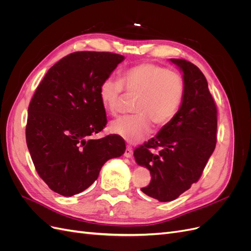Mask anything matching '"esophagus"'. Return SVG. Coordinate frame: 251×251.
I'll return each mask as SVG.
<instances>
[{"label":"esophagus","instance_id":"34e87169","mask_svg":"<svg viewBox=\"0 0 251 251\" xmlns=\"http://www.w3.org/2000/svg\"><path fill=\"white\" fill-rule=\"evenodd\" d=\"M125 156L127 157V158H131L133 156V149L131 146H127L126 149V151H125Z\"/></svg>","mask_w":251,"mask_h":251}]
</instances>
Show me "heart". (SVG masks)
<instances>
[{"instance_id": "1", "label": "heart", "mask_w": 251, "mask_h": 251, "mask_svg": "<svg viewBox=\"0 0 251 251\" xmlns=\"http://www.w3.org/2000/svg\"><path fill=\"white\" fill-rule=\"evenodd\" d=\"M125 91L137 96L132 116L113 121L111 130L128 142H138L157 127L169 125L183 101L185 83L181 75L153 63H142L123 71L120 79L108 77L100 86L101 103L111 115L121 111Z\"/></svg>"}]
</instances>
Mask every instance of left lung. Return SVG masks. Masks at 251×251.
Wrapping results in <instances>:
<instances>
[{"mask_svg": "<svg viewBox=\"0 0 251 251\" xmlns=\"http://www.w3.org/2000/svg\"><path fill=\"white\" fill-rule=\"evenodd\" d=\"M171 62L183 72V101L176 117L156 137L134 151L136 162L148 168L151 176L141 191L160 202L177 199L198 182L217 143V105L204 74L188 60Z\"/></svg>", "mask_w": 251, "mask_h": 251, "instance_id": "left-lung-1", "label": "left lung"}]
</instances>
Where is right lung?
<instances>
[{
  "instance_id": "1",
  "label": "right lung",
  "mask_w": 251,
  "mask_h": 251,
  "mask_svg": "<svg viewBox=\"0 0 251 251\" xmlns=\"http://www.w3.org/2000/svg\"><path fill=\"white\" fill-rule=\"evenodd\" d=\"M124 58L112 52H73L53 65L36 88L26 142L37 174L53 192L65 197L83 192L109 159L125 153L117 135L91 138L107 125L100 83Z\"/></svg>"
}]
</instances>
